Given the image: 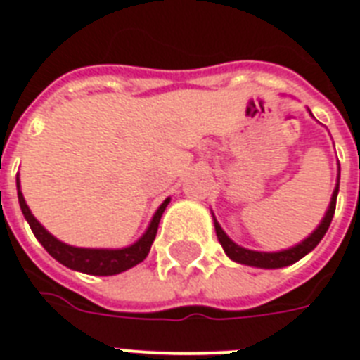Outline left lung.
Returning a JSON list of instances; mask_svg holds the SVG:
<instances>
[{
  "label": "left lung",
  "instance_id": "1",
  "mask_svg": "<svg viewBox=\"0 0 360 360\" xmlns=\"http://www.w3.org/2000/svg\"><path fill=\"white\" fill-rule=\"evenodd\" d=\"M338 188H340V174H338V183H336V188L333 192V198H330V205L326 210L325 217L317 229L311 232V234L306 238L304 241H300L298 245L290 247V249H283V251H278V253H262V251H251V249H245V247L238 245L234 241L230 240L229 236L224 234V230L221 229V224L217 223V219L213 217V223H215V232L217 238L223 245L224 253L229 255L230 259L234 262H240V264L255 266V268H283V266L295 264L296 260H300L302 257H306L309 251H314L317 243L323 240V236L326 234V230L333 223L334 210H336V198H338Z\"/></svg>",
  "mask_w": 360,
  "mask_h": 360
}]
</instances>
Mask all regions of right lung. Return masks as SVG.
<instances>
[{
	"mask_svg": "<svg viewBox=\"0 0 360 360\" xmlns=\"http://www.w3.org/2000/svg\"><path fill=\"white\" fill-rule=\"evenodd\" d=\"M16 188H18V204H20V210L24 213V219L27 221L30 229H32L35 238L39 240L41 245L46 249V253L51 255L52 259L58 260L60 264L68 266L71 270L82 271V274H90V276H115V274L130 270L139 262H143L156 238L162 213L166 210V205L169 204V198L162 202V205L153 217V221H150L149 229L145 230V234L136 243L122 247V249H84V247L68 245L64 241L56 240L51 232H46L27 207L26 200L20 192L18 177H16Z\"/></svg>",
	"mask_w": 360,
	"mask_h": 360,
	"instance_id": "add662e5",
	"label": "right lung"
}]
</instances>
